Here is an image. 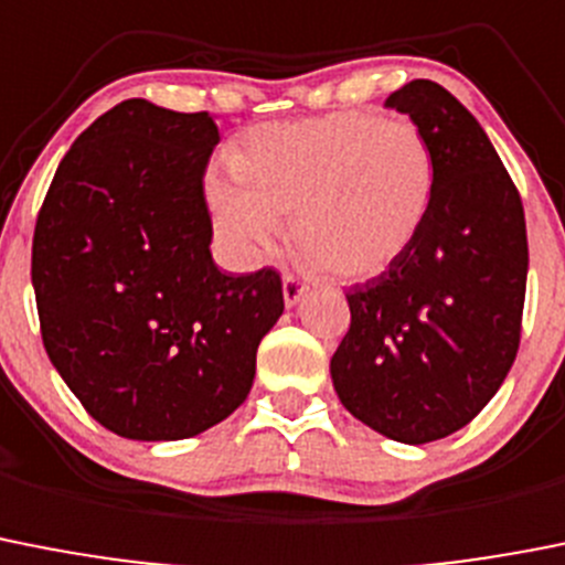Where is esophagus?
<instances>
[{
  "label": "esophagus",
  "mask_w": 565,
  "mask_h": 565,
  "mask_svg": "<svg viewBox=\"0 0 565 565\" xmlns=\"http://www.w3.org/2000/svg\"><path fill=\"white\" fill-rule=\"evenodd\" d=\"M305 294H308V286H302L297 277H291V274H286V277H282V299H286L288 308H294V305H297Z\"/></svg>",
  "instance_id": "1"
}]
</instances>
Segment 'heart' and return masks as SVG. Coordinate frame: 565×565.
Masks as SVG:
<instances>
[{"label": "heart", "mask_w": 565, "mask_h": 565, "mask_svg": "<svg viewBox=\"0 0 565 565\" xmlns=\"http://www.w3.org/2000/svg\"><path fill=\"white\" fill-rule=\"evenodd\" d=\"M235 179L212 190L221 237L252 260L291 221L299 255L339 279L395 266L431 206L434 162L408 120L339 111L260 126L232 159Z\"/></svg>", "instance_id": "b5f03b06"}]
</instances>
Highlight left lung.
<instances>
[{"label":"left lung","instance_id":"obj_1","mask_svg":"<svg viewBox=\"0 0 565 565\" xmlns=\"http://www.w3.org/2000/svg\"><path fill=\"white\" fill-rule=\"evenodd\" d=\"M431 148V206L406 255L347 291L330 359L339 401L372 431L423 445L468 426L504 384L521 339V195L473 114L434 81L392 92Z\"/></svg>","mask_w":565,"mask_h":565}]
</instances>
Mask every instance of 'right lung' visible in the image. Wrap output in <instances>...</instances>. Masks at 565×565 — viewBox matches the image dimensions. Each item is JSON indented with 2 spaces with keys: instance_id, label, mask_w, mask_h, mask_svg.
Returning <instances> with one entry per match:
<instances>
[{
  "instance_id": "right-lung-1",
  "label": "right lung",
  "mask_w": 565,
  "mask_h": 565,
  "mask_svg": "<svg viewBox=\"0 0 565 565\" xmlns=\"http://www.w3.org/2000/svg\"><path fill=\"white\" fill-rule=\"evenodd\" d=\"M215 117L134 97L61 159L33 235L46 355L108 431L188 439L226 420L282 317L274 268L226 274L210 252L204 173Z\"/></svg>"
}]
</instances>
